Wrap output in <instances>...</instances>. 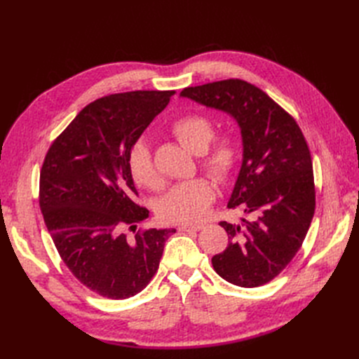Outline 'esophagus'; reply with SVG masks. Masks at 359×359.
Returning a JSON list of instances; mask_svg holds the SVG:
<instances>
[{"mask_svg":"<svg viewBox=\"0 0 359 359\" xmlns=\"http://www.w3.org/2000/svg\"><path fill=\"white\" fill-rule=\"evenodd\" d=\"M203 229L202 224H182L178 227L180 232H198Z\"/></svg>","mask_w":359,"mask_h":359,"instance_id":"1","label":"esophagus"}]
</instances>
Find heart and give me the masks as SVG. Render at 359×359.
I'll return each mask as SVG.
<instances>
[{"instance_id":"obj_1","label":"heart","mask_w":359,"mask_h":359,"mask_svg":"<svg viewBox=\"0 0 359 359\" xmlns=\"http://www.w3.org/2000/svg\"><path fill=\"white\" fill-rule=\"evenodd\" d=\"M170 133L193 154H201L199 166L219 182L229 181L233 175L240 148L231 132L212 137V121L201 114H186L170 124ZM128 172L136 186L158 190L161 177L156 168L153 153L144 140L136 142L128 153ZM215 199L214 184L206 178H194L173 186L158 202L157 212L166 223L191 224L208 214Z\"/></svg>"}]
</instances>
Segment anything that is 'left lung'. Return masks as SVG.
<instances>
[{"label":"left lung","mask_w":359,"mask_h":359,"mask_svg":"<svg viewBox=\"0 0 359 359\" xmlns=\"http://www.w3.org/2000/svg\"><path fill=\"white\" fill-rule=\"evenodd\" d=\"M181 97L227 112L241 128L243 165L227 208L250 219L220 222L229 244L211 262L235 286H262L295 257L313 220L316 190L306 137L283 107L241 79L189 86Z\"/></svg>","instance_id":"1"}]
</instances>
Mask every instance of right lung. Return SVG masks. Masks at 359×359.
Returning <instances> with one entry per match:
<instances>
[{"mask_svg":"<svg viewBox=\"0 0 359 359\" xmlns=\"http://www.w3.org/2000/svg\"><path fill=\"white\" fill-rule=\"evenodd\" d=\"M175 91L104 95L53 140L40 170L39 203L62 262L83 286L111 299L136 295L154 277L169 233L136 227L128 153ZM133 230L128 237L125 231Z\"/></svg>","mask_w":359,"mask_h":359,"instance_id":"add662e5","label":"right lung"}]
</instances>
